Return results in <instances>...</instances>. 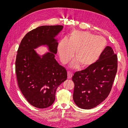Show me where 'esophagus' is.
<instances>
[{
	"label": "esophagus",
	"mask_w": 128,
	"mask_h": 128,
	"mask_svg": "<svg viewBox=\"0 0 128 128\" xmlns=\"http://www.w3.org/2000/svg\"><path fill=\"white\" fill-rule=\"evenodd\" d=\"M72 76V72H68V78H71Z\"/></svg>",
	"instance_id": "34e87169"
}]
</instances>
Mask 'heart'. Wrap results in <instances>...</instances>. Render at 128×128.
<instances>
[{"label": "heart", "mask_w": 128, "mask_h": 128, "mask_svg": "<svg viewBox=\"0 0 128 128\" xmlns=\"http://www.w3.org/2000/svg\"><path fill=\"white\" fill-rule=\"evenodd\" d=\"M106 46L105 38L96 36L88 32L75 30L68 39L62 40L58 46V51L61 61L67 63L72 58L74 52L76 61L73 64L77 67L88 66L98 60Z\"/></svg>", "instance_id": "1"}]
</instances>
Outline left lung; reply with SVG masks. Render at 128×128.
Segmentation results:
<instances>
[{"mask_svg": "<svg viewBox=\"0 0 128 128\" xmlns=\"http://www.w3.org/2000/svg\"><path fill=\"white\" fill-rule=\"evenodd\" d=\"M118 70V56L107 46L96 62L74 74L73 100L78 107L90 110L107 97Z\"/></svg>", "mask_w": 128, "mask_h": 128, "instance_id": "8db88e82", "label": "left lung"}]
</instances>
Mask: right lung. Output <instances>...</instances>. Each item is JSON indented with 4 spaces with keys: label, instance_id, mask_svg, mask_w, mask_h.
I'll list each match as a JSON object with an SVG mask.
<instances>
[{
    "label": "right lung",
    "instance_id": "add662e5",
    "mask_svg": "<svg viewBox=\"0 0 128 128\" xmlns=\"http://www.w3.org/2000/svg\"><path fill=\"white\" fill-rule=\"evenodd\" d=\"M62 26H43L27 33L18 46L15 60L18 85L28 102L38 108H47L55 100L56 88L67 78L66 68L55 59L58 42L54 37ZM48 46L51 52L41 58L34 49Z\"/></svg>",
    "mask_w": 128,
    "mask_h": 128
}]
</instances>
